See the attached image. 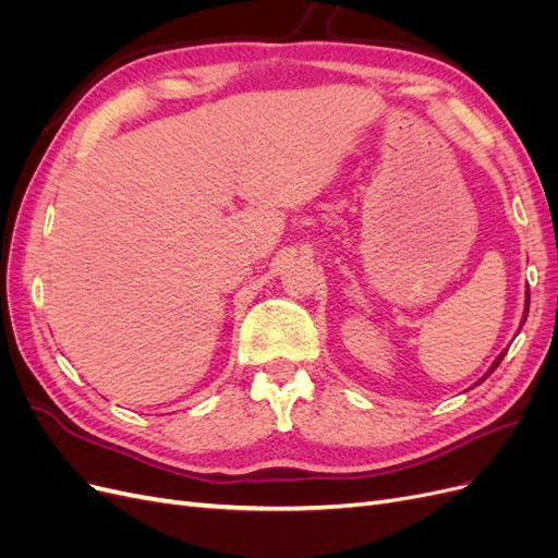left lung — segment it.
Returning <instances> with one entry per match:
<instances>
[{"instance_id":"obj_1","label":"left lung","mask_w":558,"mask_h":558,"mask_svg":"<svg viewBox=\"0 0 558 558\" xmlns=\"http://www.w3.org/2000/svg\"><path fill=\"white\" fill-rule=\"evenodd\" d=\"M529 302H531V293H526V312H523V320H526V316H529ZM523 320H521V324H523ZM502 359H505V351H502V353H500V356H498V359L494 361V365H492V367H488V373H486V375H484V377H482V379H480L477 384H482V381H484V379H486L488 375H492V373H494V369H496V367L500 365V361H502Z\"/></svg>"}]
</instances>
